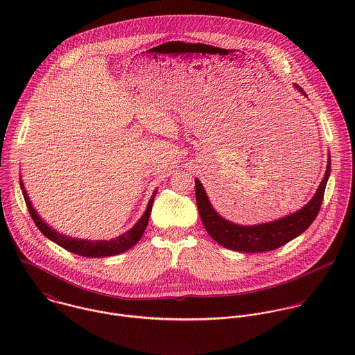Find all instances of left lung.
I'll return each instance as SVG.
<instances>
[{"mask_svg":"<svg viewBox=\"0 0 355 355\" xmlns=\"http://www.w3.org/2000/svg\"><path fill=\"white\" fill-rule=\"evenodd\" d=\"M297 89L306 96L302 87L297 86ZM329 172L331 158H328L327 171L321 184L318 186L317 193L301 210L272 223L250 227L232 224L218 216L209 202L202 184L200 183V180H196V198L203 227L218 245L230 250L242 253H261L279 249L280 246L300 236L315 220L324 200Z\"/></svg>","mask_w":355,"mask_h":355,"instance_id":"obj_1","label":"left lung"}]
</instances>
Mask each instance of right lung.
Instances as JSON below:
<instances>
[{
	"label": "right lung",
	"mask_w": 355,
	"mask_h": 355,
	"mask_svg": "<svg viewBox=\"0 0 355 355\" xmlns=\"http://www.w3.org/2000/svg\"><path fill=\"white\" fill-rule=\"evenodd\" d=\"M20 187H21V193L24 197L26 205L28 207L30 216L34 220L35 225L40 228V231L53 241L54 243H57L58 246H61L62 249L71 252V253L78 254V255H83V257H94V258H103V257H110V255H117V254L124 253L127 250H130L132 246H135L139 239L142 238L148 223H149V217L152 213L153 202H154V197H155V191L153 193L150 202L148 205V209L145 211V214L141 217V220L125 234L110 239V241H80V239H75V238H68L65 235L57 234L54 230H51L49 225H46L41 217L37 214V211L34 210L33 205L30 202L27 193L24 190L23 183L20 182Z\"/></svg>",
	"instance_id": "obj_1"
}]
</instances>
